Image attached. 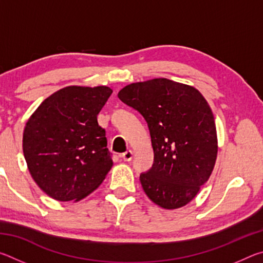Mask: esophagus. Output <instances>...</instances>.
Returning <instances> with one entry per match:
<instances>
[{
    "mask_svg": "<svg viewBox=\"0 0 263 263\" xmlns=\"http://www.w3.org/2000/svg\"><path fill=\"white\" fill-rule=\"evenodd\" d=\"M132 157H133V153L131 152V151H126L125 153H123V154H122V159L124 160V161H126V162L131 161V160H132Z\"/></svg>",
    "mask_w": 263,
    "mask_h": 263,
    "instance_id": "esophagus-1",
    "label": "esophagus"
}]
</instances>
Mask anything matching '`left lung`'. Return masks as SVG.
<instances>
[{
	"label": "left lung",
	"instance_id": "left-lung-1",
	"mask_svg": "<svg viewBox=\"0 0 263 263\" xmlns=\"http://www.w3.org/2000/svg\"><path fill=\"white\" fill-rule=\"evenodd\" d=\"M147 123L154 162L140 174L151 201L184 206L209 180L217 158L215 118L197 89L168 79L131 83L118 92Z\"/></svg>",
	"mask_w": 263,
	"mask_h": 263
}]
</instances>
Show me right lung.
Masks as SVG:
<instances>
[{
    "instance_id": "1",
    "label": "right lung",
    "mask_w": 263,
    "mask_h": 263,
    "mask_svg": "<svg viewBox=\"0 0 263 263\" xmlns=\"http://www.w3.org/2000/svg\"><path fill=\"white\" fill-rule=\"evenodd\" d=\"M111 94L105 86L62 88L47 97L26 123L25 161L35 183L50 197L80 201L111 169L105 130L97 122Z\"/></svg>"
}]
</instances>
